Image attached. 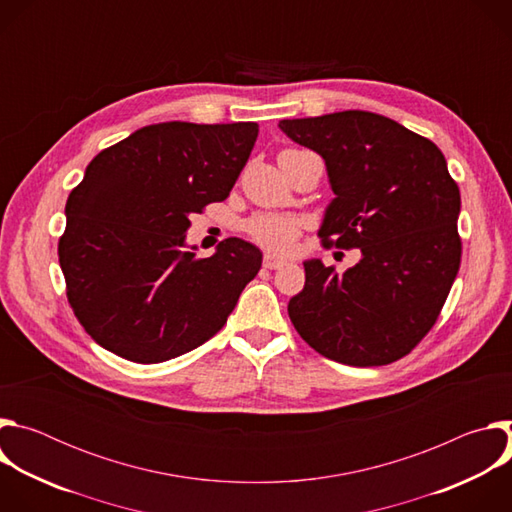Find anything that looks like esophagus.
<instances>
[{
	"label": "esophagus",
	"mask_w": 512,
	"mask_h": 512,
	"mask_svg": "<svg viewBox=\"0 0 512 512\" xmlns=\"http://www.w3.org/2000/svg\"><path fill=\"white\" fill-rule=\"evenodd\" d=\"M283 265H285V259H281V257H275V255H269V253L263 257V267L265 269H279Z\"/></svg>",
	"instance_id": "esophagus-1"
}]
</instances>
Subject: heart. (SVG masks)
Listing matches in <instances>:
<instances>
[{
	"instance_id": "1",
	"label": "heart",
	"mask_w": 512,
	"mask_h": 512,
	"mask_svg": "<svg viewBox=\"0 0 512 512\" xmlns=\"http://www.w3.org/2000/svg\"><path fill=\"white\" fill-rule=\"evenodd\" d=\"M245 231L259 247L273 253H289L302 233V223L281 214H255L245 223Z\"/></svg>"
}]
</instances>
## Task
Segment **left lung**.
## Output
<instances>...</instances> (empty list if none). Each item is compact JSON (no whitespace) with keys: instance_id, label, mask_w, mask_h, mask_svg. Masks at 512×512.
Listing matches in <instances>:
<instances>
[{"instance_id":"1","label":"left lung","mask_w":512,"mask_h":512,"mask_svg":"<svg viewBox=\"0 0 512 512\" xmlns=\"http://www.w3.org/2000/svg\"><path fill=\"white\" fill-rule=\"evenodd\" d=\"M281 131L318 152L336 198L320 239L360 249L338 273L306 261L289 320L322 356L381 367L409 354L440 316L460 269V188L433 141L369 111L283 119Z\"/></svg>"}]
</instances>
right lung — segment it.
I'll list each match as a JSON object with an SVG mask.
<instances>
[{
	"mask_svg": "<svg viewBox=\"0 0 512 512\" xmlns=\"http://www.w3.org/2000/svg\"><path fill=\"white\" fill-rule=\"evenodd\" d=\"M257 133L253 121H168L93 158L68 194L58 261L68 304L97 344L156 364L225 326L261 251L237 237L212 257L182 247L190 214L229 196Z\"/></svg>",
	"mask_w": 512,
	"mask_h": 512,
	"instance_id": "obj_1",
	"label": "right lung"
}]
</instances>
